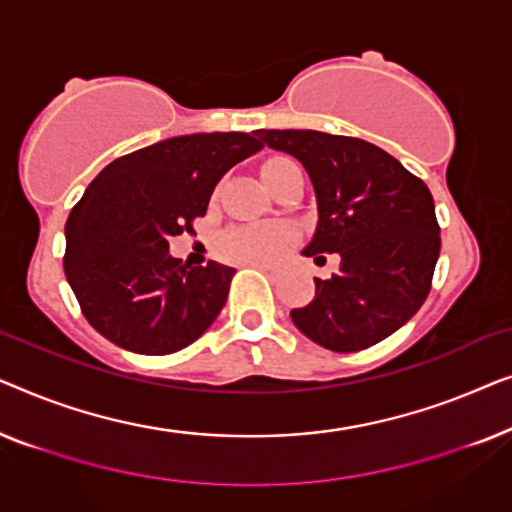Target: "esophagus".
Segmentation results:
<instances>
[{"instance_id": "esophagus-1", "label": "esophagus", "mask_w": 512, "mask_h": 512, "mask_svg": "<svg viewBox=\"0 0 512 512\" xmlns=\"http://www.w3.org/2000/svg\"><path fill=\"white\" fill-rule=\"evenodd\" d=\"M251 268H256V270L265 272V275H268V277H277V275H279V268H277V265H268V263H251Z\"/></svg>"}]
</instances>
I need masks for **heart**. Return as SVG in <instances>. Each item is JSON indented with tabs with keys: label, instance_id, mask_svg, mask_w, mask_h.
<instances>
[{
	"label": "heart",
	"instance_id": "obj_1",
	"mask_svg": "<svg viewBox=\"0 0 512 512\" xmlns=\"http://www.w3.org/2000/svg\"><path fill=\"white\" fill-rule=\"evenodd\" d=\"M284 160H270L263 165V181L282 165ZM291 226L286 223H249V226L228 228L216 240V254L230 263H270L293 242Z\"/></svg>",
	"mask_w": 512,
	"mask_h": 512
}]
</instances>
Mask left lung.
Wrapping results in <instances>:
<instances>
[{"label": "left lung", "mask_w": 512, "mask_h": 512, "mask_svg": "<svg viewBox=\"0 0 512 512\" xmlns=\"http://www.w3.org/2000/svg\"><path fill=\"white\" fill-rule=\"evenodd\" d=\"M261 146L298 158L319 221L305 256L338 254L340 272L291 310L300 333L331 352H359L398 331L431 291L440 228L429 186L380 146L317 130H256Z\"/></svg>", "instance_id": "1"}]
</instances>
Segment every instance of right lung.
I'll use <instances>...</instances> for the list:
<instances>
[{"label": "right lung", "instance_id": "add662e5", "mask_svg": "<svg viewBox=\"0 0 512 512\" xmlns=\"http://www.w3.org/2000/svg\"><path fill=\"white\" fill-rule=\"evenodd\" d=\"M247 132H198L109 163L69 212L65 275L97 333L135 354H172L226 305L235 270L184 265L170 237L191 233L230 167L261 151Z\"/></svg>", "mask_w": 512, "mask_h": 512}]
</instances>
